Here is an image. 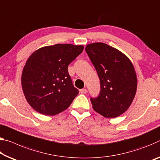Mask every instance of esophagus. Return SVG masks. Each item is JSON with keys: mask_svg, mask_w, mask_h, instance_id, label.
<instances>
[{"mask_svg": "<svg viewBox=\"0 0 160 160\" xmlns=\"http://www.w3.org/2000/svg\"><path fill=\"white\" fill-rule=\"evenodd\" d=\"M80 92L82 93V94H85V93L87 92V90L85 89V88H83V89L80 90Z\"/></svg>", "mask_w": 160, "mask_h": 160, "instance_id": "obj_1", "label": "esophagus"}]
</instances>
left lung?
Segmentation results:
<instances>
[{"mask_svg":"<svg viewBox=\"0 0 160 160\" xmlns=\"http://www.w3.org/2000/svg\"><path fill=\"white\" fill-rule=\"evenodd\" d=\"M85 51L100 80V92L91 98L94 110L106 118H115L130 108L138 87L130 60L116 48L103 42L86 45Z\"/></svg>","mask_w":160,"mask_h":160,"instance_id":"obj_1","label":"left lung"}]
</instances>
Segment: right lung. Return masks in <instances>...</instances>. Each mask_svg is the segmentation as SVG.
I'll return each instance as SVG.
<instances>
[{"instance_id":"1","label":"right lung","mask_w":160,"mask_h":160,"mask_svg":"<svg viewBox=\"0 0 160 160\" xmlns=\"http://www.w3.org/2000/svg\"><path fill=\"white\" fill-rule=\"evenodd\" d=\"M83 45L56 44L39 48L27 60L21 76L22 89L29 105L44 115H55L69 107L78 95L68 65Z\"/></svg>"}]
</instances>
